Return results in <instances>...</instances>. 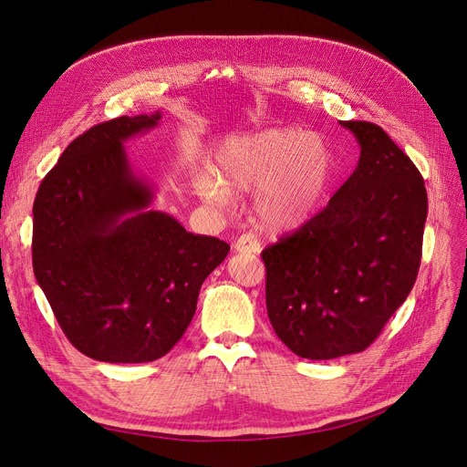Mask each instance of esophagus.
<instances>
[{"instance_id": "1", "label": "esophagus", "mask_w": 467, "mask_h": 467, "mask_svg": "<svg viewBox=\"0 0 467 467\" xmlns=\"http://www.w3.org/2000/svg\"><path fill=\"white\" fill-rule=\"evenodd\" d=\"M234 249L237 253H260V244L253 234H244L237 237V241L234 244Z\"/></svg>"}]
</instances>
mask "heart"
<instances>
[{"instance_id": "1", "label": "heart", "mask_w": 467, "mask_h": 467, "mask_svg": "<svg viewBox=\"0 0 467 467\" xmlns=\"http://www.w3.org/2000/svg\"><path fill=\"white\" fill-rule=\"evenodd\" d=\"M214 169L197 182L199 195L228 207L234 192H254V213L265 228L289 232L305 226L318 211L329 188L335 157L331 147L298 128H270L265 132L223 141Z\"/></svg>"}]
</instances>
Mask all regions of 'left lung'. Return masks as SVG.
Masks as SVG:
<instances>
[{
	"label": "left lung",
	"mask_w": 467,
	"mask_h": 467,
	"mask_svg": "<svg viewBox=\"0 0 467 467\" xmlns=\"http://www.w3.org/2000/svg\"><path fill=\"white\" fill-rule=\"evenodd\" d=\"M341 126L358 140V166L324 211L263 251L270 324L308 360L374 343L421 263L427 192L416 164L381 126Z\"/></svg>",
	"instance_id": "1"
}]
</instances>
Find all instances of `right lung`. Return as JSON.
Instances as JSON below:
<instances>
[{"instance_id":"obj_1","label":"right lung","mask_w":467,"mask_h":467,"mask_svg":"<svg viewBox=\"0 0 467 467\" xmlns=\"http://www.w3.org/2000/svg\"><path fill=\"white\" fill-rule=\"evenodd\" d=\"M161 113L119 117L74 140L34 201L32 266L67 339L101 362L164 357L188 329L207 275L230 245L149 211L153 188L122 143Z\"/></svg>"}]
</instances>
